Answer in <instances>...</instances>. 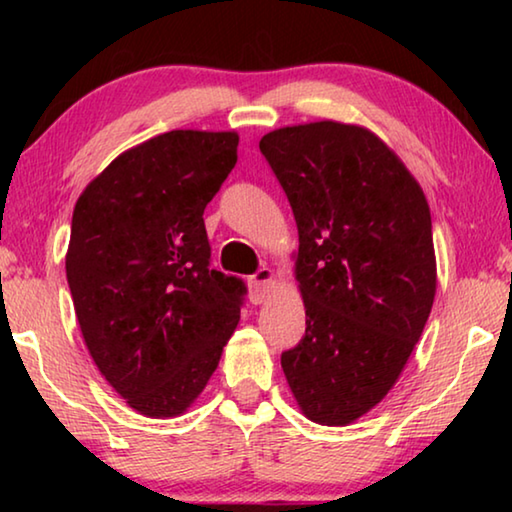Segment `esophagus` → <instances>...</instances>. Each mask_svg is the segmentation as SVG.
Here are the masks:
<instances>
[{
	"mask_svg": "<svg viewBox=\"0 0 512 512\" xmlns=\"http://www.w3.org/2000/svg\"><path fill=\"white\" fill-rule=\"evenodd\" d=\"M250 284H253V300L257 305V302H264L271 296V291L275 289V273L266 266L259 268V271L250 277Z\"/></svg>",
	"mask_w": 512,
	"mask_h": 512,
	"instance_id": "esophagus-1",
	"label": "esophagus"
}]
</instances>
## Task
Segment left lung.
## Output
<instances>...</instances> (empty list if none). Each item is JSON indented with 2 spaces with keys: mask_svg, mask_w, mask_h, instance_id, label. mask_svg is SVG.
<instances>
[{
  "mask_svg": "<svg viewBox=\"0 0 512 512\" xmlns=\"http://www.w3.org/2000/svg\"><path fill=\"white\" fill-rule=\"evenodd\" d=\"M298 225L307 329L282 370L311 422L345 427L400 379L431 314L436 253L418 180L368 128L284 126L259 140Z\"/></svg>",
  "mask_w": 512,
  "mask_h": 512,
  "instance_id": "left-lung-1",
  "label": "left lung"
}]
</instances>
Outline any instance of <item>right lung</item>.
Returning a JSON list of instances; mask_svg holds the SVG:
<instances>
[{
	"label": "right lung",
	"mask_w": 512,
	"mask_h": 512,
	"mask_svg": "<svg viewBox=\"0 0 512 512\" xmlns=\"http://www.w3.org/2000/svg\"><path fill=\"white\" fill-rule=\"evenodd\" d=\"M235 131H169L83 189L65 255L92 361L146 418L194 404L239 323L246 287L210 268L203 212L237 164Z\"/></svg>",
	"instance_id": "1"
}]
</instances>
